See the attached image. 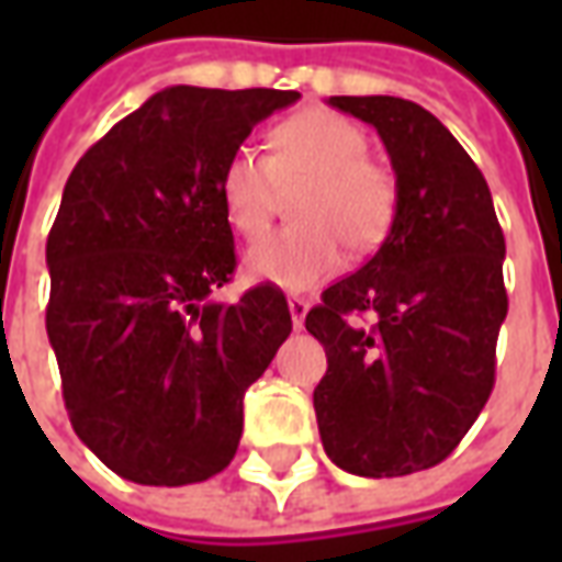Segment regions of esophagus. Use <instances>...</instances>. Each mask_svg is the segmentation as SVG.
Listing matches in <instances>:
<instances>
[{
	"mask_svg": "<svg viewBox=\"0 0 562 562\" xmlns=\"http://www.w3.org/2000/svg\"><path fill=\"white\" fill-rule=\"evenodd\" d=\"M306 310H310V301H306V297H289V313H292L294 328H301V325H304Z\"/></svg>",
	"mask_w": 562,
	"mask_h": 562,
	"instance_id": "obj_1",
	"label": "esophagus"
}]
</instances>
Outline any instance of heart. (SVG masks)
Wrapping results in <instances>:
<instances>
[{
  "label": "heart",
  "instance_id": "1",
  "mask_svg": "<svg viewBox=\"0 0 562 562\" xmlns=\"http://www.w3.org/2000/svg\"><path fill=\"white\" fill-rule=\"evenodd\" d=\"M364 128L310 108L270 132V156L237 147L222 161V213L244 240L270 225L280 192H294L297 225L270 234L246 256V273L289 292H304L337 273L342 246L364 256L389 237L397 216V180L367 159Z\"/></svg>",
  "mask_w": 562,
  "mask_h": 562
}]
</instances>
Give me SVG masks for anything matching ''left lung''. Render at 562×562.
<instances>
[{"instance_id": "1", "label": "left lung", "mask_w": 562, "mask_h": 562, "mask_svg": "<svg viewBox=\"0 0 562 562\" xmlns=\"http://www.w3.org/2000/svg\"><path fill=\"white\" fill-rule=\"evenodd\" d=\"M328 104L379 132L397 216L376 256L306 313L328 355L313 406L340 470L394 479L442 463L494 391L506 237L479 165L422 104L394 95ZM364 312L370 329L353 322Z\"/></svg>"}]
</instances>
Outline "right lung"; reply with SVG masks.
I'll list each match as a JSON object with an SVG mask.
<instances>
[{"instance_id": "obj_1", "label": "right lung", "mask_w": 562, "mask_h": 562, "mask_svg": "<svg viewBox=\"0 0 562 562\" xmlns=\"http://www.w3.org/2000/svg\"><path fill=\"white\" fill-rule=\"evenodd\" d=\"M294 90L168 87L92 144L47 237L63 401L80 442L128 482L180 487L232 463L244 394L285 337V294L237 301L222 161Z\"/></svg>"}]
</instances>
